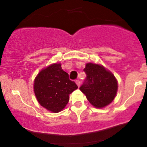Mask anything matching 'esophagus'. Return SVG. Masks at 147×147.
I'll return each instance as SVG.
<instances>
[{"label": "esophagus", "mask_w": 147, "mask_h": 147, "mask_svg": "<svg viewBox=\"0 0 147 147\" xmlns=\"http://www.w3.org/2000/svg\"><path fill=\"white\" fill-rule=\"evenodd\" d=\"M75 82H76V84H77V85L78 86V87H79V86H80V81L79 80H76L75 81Z\"/></svg>", "instance_id": "1"}]
</instances>
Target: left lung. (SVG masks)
Returning <instances> with one entry per match:
<instances>
[{
    "instance_id": "left-lung-1",
    "label": "left lung",
    "mask_w": 147,
    "mask_h": 147,
    "mask_svg": "<svg viewBox=\"0 0 147 147\" xmlns=\"http://www.w3.org/2000/svg\"><path fill=\"white\" fill-rule=\"evenodd\" d=\"M86 77L79 88L89 102L96 108H103L112 102L117 90V82L111 72L102 65L88 63L84 69Z\"/></svg>"
}]
</instances>
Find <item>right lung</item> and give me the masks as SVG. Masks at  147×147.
<instances>
[{
    "label": "right lung",
    "mask_w": 147,
    "mask_h": 147,
    "mask_svg": "<svg viewBox=\"0 0 147 147\" xmlns=\"http://www.w3.org/2000/svg\"><path fill=\"white\" fill-rule=\"evenodd\" d=\"M78 88L68 74L55 63L42 70L34 80V90L43 107L54 113L62 111L68 104L69 95Z\"/></svg>",
    "instance_id": "add662e5"
}]
</instances>
